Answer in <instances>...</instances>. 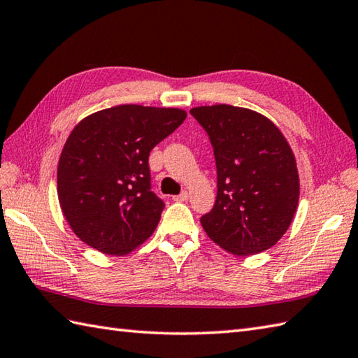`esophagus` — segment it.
I'll list each match as a JSON object with an SVG mask.
<instances>
[{
  "mask_svg": "<svg viewBox=\"0 0 358 358\" xmlns=\"http://www.w3.org/2000/svg\"><path fill=\"white\" fill-rule=\"evenodd\" d=\"M173 200H175V201H187V200H189V194H187L186 191H183L180 195L173 196Z\"/></svg>",
  "mask_w": 358,
  "mask_h": 358,
  "instance_id": "34e87169",
  "label": "esophagus"
}]
</instances>
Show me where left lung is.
Listing matches in <instances>:
<instances>
[{"label":"left lung","mask_w":358,"mask_h":358,"mask_svg":"<svg viewBox=\"0 0 358 358\" xmlns=\"http://www.w3.org/2000/svg\"><path fill=\"white\" fill-rule=\"evenodd\" d=\"M191 115L208 134L217 166L215 204L200 222L234 255H254L283 237L299 204L295 158L277 126L254 110L201 106Z\"/></svg>","instance_id":"obj_1"}]
</instances>
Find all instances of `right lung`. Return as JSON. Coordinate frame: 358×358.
Wrapping results in <instances>:
<instances>
[{
    "label": "right lung",
    "mask_w": 358,
    "mask_h": 358,
    "mask_svg": "<svg viewBox=\"0 0 358 358\" xmlns=\"http://www.w3.org/2000/svg\"><path fill=\"white\" fill-rule=\"evenodd\" d=\"M186 120L181 109L123 104L75 126L58 163V199L86 245L124 255L146 241L164 201L152 192L149 154Z\"/></svg>",
    "instance_id": "add662e5"
}]
</instances>
